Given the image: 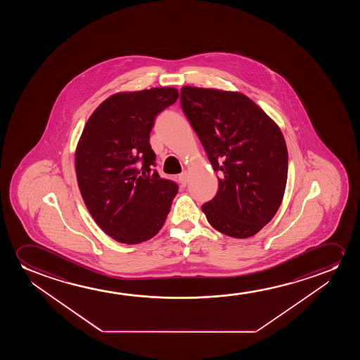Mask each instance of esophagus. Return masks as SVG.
I'll return each instance as SVG.
<instances>
[{
	"label": "esophagus",
	"instance_id": "obj_1",
	"mask_svg": "<svg viewBox=\"0 0 360 360\" xmlns=\"http://www.w3.org/2000/svg\"><path fill=\"white\" fill-rule=\"evenodd\" d=\"M188 179H189V176H188L187 171H184V172L181 173V174L178 176V181L182 184L183 187L187 186Z\"/></svg>",
	"mask_w": 360,
	"mask_h": 360
}]
</instances>
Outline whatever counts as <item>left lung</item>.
<instances>
[{
    "label": "left lung",
    "mask_w": 360,
    "mask_h": 360,
    "mask_svg": "<svg viewBox=\"0 0 360 360\" xmlns=\"http://www.w3.org/2000/svg\"><path fill=\"white\" fill-rule=\"evenodd\" d=\"M181 107L197 133L219 189L202 210L227 236L261 231L281 207L288 150L281 129L245 94L182 87Z\"/></svg>",
    "instance_id": "1"
}]
</instances>
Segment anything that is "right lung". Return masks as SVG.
Returning <instances> with one entry per match:
<instances>
[{"label":"right lung","mask_w":360,"mask_h":360,"mask_svg":"<svg viewBox=\"0 0 360 360\" xmlns=\"http://www.w3.org/2000/svg\"><path fill=\"white\" fill-rule=\"evenodd\" d=\"M178 96L172 87L114 94L86 123L75 158L79 192L94 221L115 241H148L166 221L178 186L155 169L150 133Z\"/></svg>","instance_id":"1"}]
</instances>
